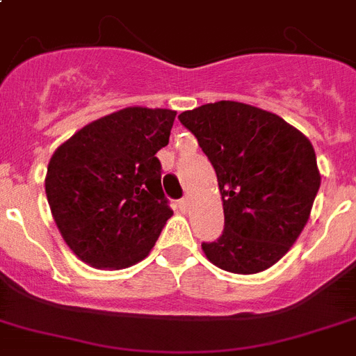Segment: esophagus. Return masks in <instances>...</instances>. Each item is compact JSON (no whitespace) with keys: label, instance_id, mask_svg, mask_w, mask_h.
Segmentation results:
<instances>
[{"label":"esophagus","instance_id":"34e87169","mask_svg":"<svg viewBox=\"0 0 356 356\" xmlns=\"http://www.w3.org/2000/svg\"><path fill=\"white\" fill-rule=\"evenodd\" d=\"M178 207H180L181 213H187V211H189V198H187V196L181 198L180 202H178Z\"/></svg>","mask_w":356,"mask_h":356}]
</instances>
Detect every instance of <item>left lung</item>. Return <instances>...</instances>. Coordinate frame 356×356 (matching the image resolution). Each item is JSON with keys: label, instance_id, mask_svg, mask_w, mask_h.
<instances>
[{"label": "left lung", "instance_id": "8db88e82", "mask_svg": "<svg viewBox=\"0 0 356 356\" xmlns=\"http://www.w3.org/2000/svg\"><path fill=\"white\" fill-rule=\"evenodd\" d=\"M216 171L224 231L205 257L229 273L277 264L300 236L320 187L313 145L280 116L238 102H216L178 116Z\"/></svg>", "mask_w": 356, "mask_h": 356}]
</instances>
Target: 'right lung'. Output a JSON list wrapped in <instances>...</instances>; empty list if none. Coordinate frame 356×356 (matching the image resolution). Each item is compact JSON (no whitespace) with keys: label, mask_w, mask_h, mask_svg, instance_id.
Returning a JSON list of instances; mask_svg holds the SVG:
<instances>
[{"label":"right lung","mask_w":356,"mask_h":356,"mask_svg":"<svg viewBox=\"0 0 356 356\" xmlns=\"http://www.w3.org/2000/svg\"><path fill=\"white\" fill-rule=\"evenodd\" d=\"M176 111L129 107L85 125L52 154L45 193L74 254L122 269L149 254L172 216L156 152L169 143Z\"/></svg>","instance_id":"obj_1"}]
</instances>
